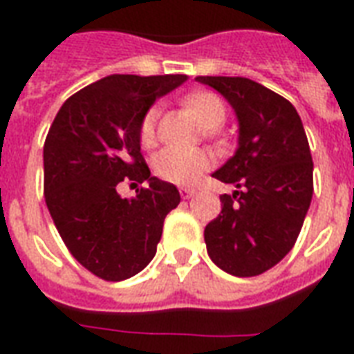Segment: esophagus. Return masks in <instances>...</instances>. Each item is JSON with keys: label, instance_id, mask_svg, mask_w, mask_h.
Wrapping results in <instances>:
<instances>
[{"label": "esophagus", "instance_id": "34e87169", "mask_svg": "<svg viewBox=\"0 0 354 354\" xmlns=\"http://www.w3.org/2000/svg\"><path fill=\"white\" fill-rule=\"evenodd\" d=\"M195 193H197V192H195L193 187H182V189H180V195H182L184 199H192Z\"/></svg>", "mask_w": 354, "mask_h": 354}]
</instances>
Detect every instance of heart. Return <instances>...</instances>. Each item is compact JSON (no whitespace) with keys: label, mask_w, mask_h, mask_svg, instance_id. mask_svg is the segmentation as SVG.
<instances>
[{"label":"heart","mask_w":354,"mask_h":354,"mask_svg":"<svg viewBox=\"0 0 354 354\" xmlns=\"http://www.w3.org/2000/svg\"><path fill=\"white\" fill-rule=\"evenodd\" d=\"M185 108L192 113L201 127L205 129H218L225 119V106L223 102L212 93L189 94L184 100ZM159 108L153 106L142 119L140 138L144 144H149L155 138ZM212 167V155L203 149H187V147L169 146L155 155V174L165 182L176 185H192L199 180L208 169Z\"/></svg>","instance_id":"1"}]
</instances>
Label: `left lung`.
<instances>
[{"label":"left lung","instance_id":"left-lung-1","mask_svg":"<svg viewBox=\"0 0 354 354\" xmlns=\"http://www.w3.org/2000/svg\"><path fill=\"white\" fill-rule=\"evenodd\" d=\"M195 81L227 100L239 123L237 149L212 176L233 184L222 212L205 227L210 260L235 277H254L292 250L313 197V159L296 108L246 77Z\"/></svg>","mask_w":354,"mask_h":354}]
</instances>
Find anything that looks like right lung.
I'll use <instances>...</instances> for the list:
<instances>
[{"label":"right lung","instance_id":"1","mask_svg":"<svg viewBox=\"0 0 354 354\" xmlns=\"http://www.w3.org/2000/svg\"><path fill=\"white\" fill-rule=\"evenodd\" d=\"M187 75L102 77L58 109L43 147L45 203L60 237L81 266L104 281H124L153 260L162 222L180 203L140 153V127L157 98ZM127 176L147 188L124 200Z\"/></svg>","mask_w":354,"mask_h":354}]
</instances>
